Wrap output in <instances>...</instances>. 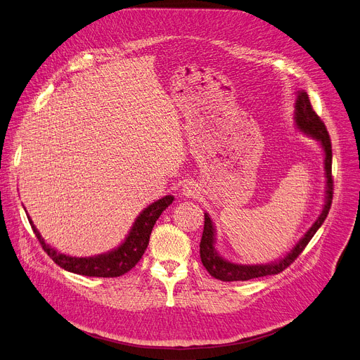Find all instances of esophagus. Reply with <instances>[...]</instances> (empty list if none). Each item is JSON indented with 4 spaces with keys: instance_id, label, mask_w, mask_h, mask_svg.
<instances>
[{
    "instance_id": "esophagus-1",
    "label": "esophagus",
    "mask_w": 360,
    "mask_h": 360,
    "mask_svg": "<svg viewBox=\"0 0 360 360\" xmlns=\"http://www.w3.org/2000/svg\"><path fill=\"white\" fill-rule=\"evenodd\" d=\"M181 191H182V195L188 198H194L198 195V186L194 182H185Z\"/></svg>"
}]
</instances>
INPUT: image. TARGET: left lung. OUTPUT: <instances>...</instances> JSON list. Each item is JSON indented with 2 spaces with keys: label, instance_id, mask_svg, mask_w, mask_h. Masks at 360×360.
I'll use <instances>...</instances> for the list:
<instances>
[{
  "label": "left lung",
  "instance_id": "1",
  "mask_svg": "<svg viewBox=\"0 0 360 360\" xmlns=\"http://www.w3.org/2000/svg\"><path fill=\"white\" fill-rule=\"evenodd\" d=\"M295 122L297 127L309 134L316 137L317 140L321 141L324 155H326V178H327V191H326V204L319 215V219L316 223L311 226V229L304 234V237L297 243V246L286 255L283 259L275 263H268V265H237V263H231L223 257H220L214 249V227L212 221L210 219V215H204V231L201 237V243H200V256L202 265L208 271V274L214 278H217L224 282H231V281H249L253 278H260V276H268V275H276L282 272L283 269L288 268L292 262L302 253L305 246L309 243L311 238L316 234V231L321 227L324 223L327 214L330 211L331 202H333V175H331V140L328 136V131L326 129V124L321 122V118L317 115V112L313 110V105L309 103L308 94L301 91L298 92V97L295 101Z\"/></svg>",
  "mask_w": 360,
  "mask_h": 360
}]
</instances>
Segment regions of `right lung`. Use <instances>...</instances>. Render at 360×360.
<instances>
[{"mask_svg":"<svg viewBox=\"0 0 360 360\" xmlns=\"http://www.w3.org/2000/svg\"><path fill=\"white\" fill-rule=\"evenodd\" d=\"M172 201H174L172 195H166L162 200H158L156 202L149 205L139 215L136 223L133 224L130 234L127 236L126 242L122 246L114 249L110 253L98 255L94 257H72V256H66L56 252L49 245L44 243L40 233L32 223L30 217H29V221L43 250L47 253V256L52 257V260L62 269L69 271L72 274L84 275V276L115 278V276H122L127 274L131 268L137 265V262L141 259L143 253H145L149 245L150 233L153 230L156 220L167 208V205L172 204Z\"/></svg>","mask_w":360,"mask_h":360,"instance_id":"add662e5","label":"right lung"}]
</instances>
